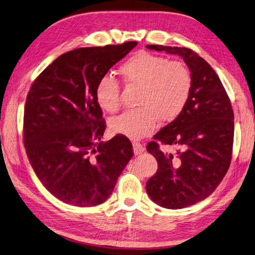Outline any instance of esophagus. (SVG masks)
I'll return each mask as SVG.
<instances>
[{"label": "esophagus", "instance_id": "1", "mask_svg": "<svg viewBox=\"0 0 255 255\" xmlns=\"http://www.w3.org/2000/svg\"><path fill=\"white\" fill-rule=\"evenodd\" d=\"M132 146H133V152H134L135 155L141 154V153H143L144 150H145L144 146L142 145V144H140V143H138V142H133Z\"/></svg>", "mask_w": 255, "mask_h": 255}]
</instances>
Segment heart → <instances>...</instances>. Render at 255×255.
I'll use <instances>...</instances> for the list:
<instances>
[{
  "label": "heart",
  "instance_id": "obj_1",
  "mask_svg": "<svg viewBox=\"0 0 255 255\" xmlns=\"http://www.w3.org/2000/svg\"><path fill=\"white\" fill-rule=\"evenodd\" d=\"M120 72L129 85L140 86L138 104L114 117L110 123L114 133L131 140L154 131L159 118L171 122L178 117L190 98L192 77L183 63L138 52L124 63ZM96 100L101 109L113 113L121 106V86L113 77L104 75L96 86Z\"/></svg>",
  "mask_w": 255,
  "mask_h": 255
}]
</instances>
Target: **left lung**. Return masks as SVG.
Returning a JSON list of instances; mask_svg holds the SVG:
<instances>
[{"mask_svg": "<svg viewBox=\"0 0 255 255\" xmlns=\"http://www.w3.org/2000/svg\"><path fill=\"white\" fill-rule=\"evenodd\" d=\"M146 47L179 55L192 77L185 110L146 145L157 161V171L145 185L147 194L162 208L183 209L208 198L226 175L233 154L234 111L215 70L197 53L178 46ZM158 143L180 150L164 155Z\"/></svg>", "mask_w": 255, "mask_h": 255, "instance_id": "obj_1", "label": "left lung"}]
</instances>
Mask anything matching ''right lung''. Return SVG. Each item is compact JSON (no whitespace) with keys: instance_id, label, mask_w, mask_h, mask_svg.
I'll return each mask as SVG.
<instances>
[{"instance_id":"add662e5","label":"right lung","mask_w":255,"mask_h":255,"mask_svg":"<svg viewBox=\"0 0 255 255\" xmlns=\"http://www.w3.org/2000/svg\"><path fill=\"white\" fill-rule=\"evenodd\" d=\"M138 44L80 47L58 56L28 92L23 144L35 175L55 198L87 208L109 199L133 156L132 144L106 128L96 100L101 77Z\"/></svg>"}]
</instances>
